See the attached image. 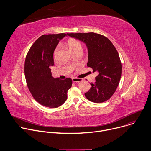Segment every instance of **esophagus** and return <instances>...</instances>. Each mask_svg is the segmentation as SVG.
<instances>
[{"label":"esophagus","mask_w":151,"mask_h":151,"mask_svg":"<svg viewBox=\"0 0 151 151\" xmlns=\"http://www.w3.org/2000/svg\"><path fill=\"white\" fill-rule=\"evenodd\" d=\"M82 81V79L81 78H72V81L73 82H76V83H78L81 81Z\"/></svg>","instance_id":"esophagus-1"}]
</instances>
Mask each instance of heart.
<instances>
[{"label":"heart","instance_id":"b5f03b06","mask_svg":"<svg viewBox=\"0 0 151 151\" xmlns=\"http://www.w3.org/2000/svg\"><path fill=\"white\" fill-rule=\"evenodd\" d=\"M68 46H69V48L70 49V50L73 52L78 50H82V44L81 43L78 41V40H70L68 42ZM59 46H57L54 51V56L55 57L57 54V52L59 50Z\"/></svg>","mask_w":151,"mask_h":151}]
</instances>
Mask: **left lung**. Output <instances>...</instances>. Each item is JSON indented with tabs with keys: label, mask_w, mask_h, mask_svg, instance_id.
Instances as JSON below:
<instances>
[{
	"label": "left lung",
	"mask_w": 151,
	"mask_h": 151,
	"mask_svg": "<svg viewBox=\"0 0 151 151\" xmlns=\"http://www.w3.org/2000/svg\"><path fill=\"white\" fill-rule=\"evenodd\" d=\"M87 45L88 50L87 66L99 72L96 82L85 96L94 103L109 100L115 92L122 73V64L118 52L111 40L103 35L90 33H68Z\"/></svg>",
	"instance_id": "left-lung-1"
}]
</instances>
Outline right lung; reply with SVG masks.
I'll return each mask as SVG.
<instances>
[{
	"mask_svg": "<svg viewBox=\"0 0 151 151\" xmlns=\"http://www.w3.org/2000/svg\"><path fill=\"white\" fill-rule=\"evenodd\" d=\"M66 33L44 35L30 47L26 57L24 73L28 88L33 98L41 105L55 108L68 98L71 78L54 79L50 67L54 66L53 53L60 40Z\"/></svg>",
	"mask_w": 151,
	"mask_h": 151,
	"instance_id": "1",
	"label": "right lung"
}]
</instances>
